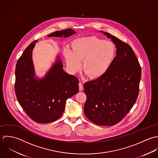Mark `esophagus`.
I'll use <instances>...</instances> for the list:
<instances>
[{
  "instance_id": "obj_1",
  "label": "esophagus",
  "mask_w": 158,
  "mask_h": 158,
  "mask_svg": "<svg viewBox=\"0 0 158 158\" xmlns=\"http://www.w3.org/2000/svg\"><path fill=\"white\" fill-rule=\"evenodd\" d=\"M79 91H82L83 90V85L81 82L79 83Z\"/></svg>"
}]
</instances>
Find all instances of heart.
Listing matches in <instances>:
<instances>
[{
  "label": "heart",
  "mask_w": 158,
  "mask_h": 158,
  "mask_svg": "<svg viewBox=\"0 0 158 158\" xmlns=\"http://www.w3.org/2000/svg\"><path fill=\"white\" fill-rule=\"evenodd\" d=\"M73 52L65 49L64 57L71 72L78 71L82 66L92 79L105 75L111 68L117 54L114 43L96 36H87L76 39L72 43Z\"/></svg>",
  "instance_id": "b5f03b06"
}]
</instances>
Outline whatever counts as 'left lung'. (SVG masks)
<instances>
[{
  "label": "left lung",
  "mask_w": 158,
  "mask_h": 158,
  "mask_svg": "<svg viewBox=\"0 0 158 158\" xmlns=\"http://www.w3.org/2000/svg\"><path fill=\"white\" fill-rule=\"evenodd\" d=\"M101 32L115 44L116 57L105 75L84 84V113L97 125L112 126L126 116L137 100L141 67L129 44L107 32Z\"/></svg>",
  "instance_id": "left-lung-1"
}]
</instances>
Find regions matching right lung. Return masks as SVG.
Masks as SVG:
<instances>
[{
    "instance_id": "right-lung-1",
    "label": "right lung",
    "mask_w": 158,
    "mask_h": 158,
    "mask_svg": "<svg viewBox=\"0 0 158 158\" xmlns=\"http://www.w3.org/2000/svg\"><path fill=\"white\" fill-rule=\"evenodd\" d=\"M74 33V31L68 29L48 36L66 38ZM37 41H34L27 47L17 62L15 90L19 104L32 120L39 123H48L62 115L66 100L78 92L79 80L64 72L59 56L43 78L36 77L32 51Z\"/></svg>"
}]
</instances>
